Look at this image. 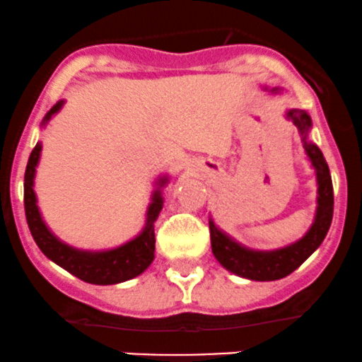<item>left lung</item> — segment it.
Here are the masks:
<instances>
[{"instance_id": "obj_1", "label": "left lung", "mask_w": 362, "mask_h": 362, "mask_svg": "<svg viewBox=\"0 0 362 362\" xmlns=\"http://www.w3.org/2000/svg\"><path fill=\"white\" fill-rule=\"evenodd\" d=\"M288 117L291 118L293 124L298 127L300 134L303 136L305 151H307L312 165L317 170V214H315V221L307 235L298 240L296 244L288 245L284 249H277V251H251V249L238 245L232 238L219 232L214 223L209 221L211 247L216 259L226 270L233 272L240 277L251 279V281H277V279L293 274L322 244L324 237L331 226V219H333V182H331L329 167H327L322 151L315 144L307 141V132L312 124L310 117L305 111L298 110L289 111Z\"/></svg>"}]
</instances>
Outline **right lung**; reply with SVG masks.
I'll return each instance as SVG.
<instances>
[{"instance_id": "obj_1", "label": "right lung", "mask_w": 362, "mask_h": 362, "mask_svg": "<svg viewBox=\"0 0 362 362\" xmlns=\"http://www.w3.org/2000/svg\"><path fill=\"white\" fill-rule=\"evenodd\" d=\"M62 106V100H59L54 107L47 113L43 122L50 120L54 113H57ZM40 151H42V144H36L35 150L31 151L28 160V167H25L24 174V209H25V219H28L29 230L38 247L47 258L57 263L74 277L81 279L85 282L99 286L107 284H118V282L129 281V279L137 277L143 274L150 263L155 258V221L158 218L160 211H162V195L156 192L153 195V202L148 209V219L146 226L141 232L139 237L134 240L127 242L117 249L103 252H87L78 251V249L69 247V245L62 244L59 238H55L50 233V230L45 226L42 216H40L38 206H36L35 189H33V180H35L36 165L40 160ZM165 180L162 181V185Z\"/></svg>"}]
</instances>
